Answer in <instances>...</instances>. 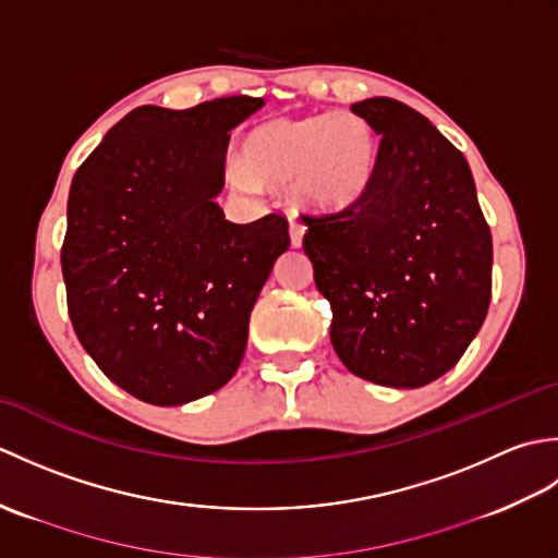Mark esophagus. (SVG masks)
<instances>
[{"mask_svg":"<svg viewBox=\"0 0 558 558\" xmlns=\"http://www.w3.org/2000/svg\"><path fill=\"white\" fill-rule=\"evenodd\" d=\"M304 232H306L304 222L298 216H290V242H292V246H302Z\"/></svg>","mask_w":558,"mask_h":558,"instance_id":"1","label":"esophagus"}]
</instances>
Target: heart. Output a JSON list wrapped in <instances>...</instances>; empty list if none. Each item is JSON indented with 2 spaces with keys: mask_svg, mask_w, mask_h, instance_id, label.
Here are the masks:
<instances>
[{
  "mask_svg": "<svg viewBox=\"0 0 558 558\" xmlns=\"http://www.w3.org/2000/svg\"><path fill=\"white\" fill-rule=\"evenodd\" d=\"M376 144L360 117L318 112L256 126L242 160L230 162L240 186L290 182L294 198L316 210H345L372 182Z\"/></svg>",
  "mask_w": 558,
  "mask_h": 558,
  "instance_id": "1",
  "label": "heart"
}]
</instances>
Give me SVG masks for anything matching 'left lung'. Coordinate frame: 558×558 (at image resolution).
<instances>
[{
	"mask_svg": "<svg viewBox=\"0 0 558 558\" xmlns=\"http://www.w3.org/2000/svg\"><path fill=\"white\" fill-rule=\"evenodd\" d=\"M381 136L372 182L333 216H304V252L348 369L420 388L456 366L492 300V232L465 156L393 98L352 105Z\"/></svg>",
	"mask_w": 558,
	"mask_h": 558,
	"instance_id": "obj_1",
	"label": "left lung"
}]
</instances>
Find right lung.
<instances>
[{
	"mask_svg": "<svg viewBox=\"0 0 558 558\" xmlns=\"http://www.w3.org/2000/svg\"><path fill=\"white\" fill-rule=\"evenodd\" d=\"M260 108L248 96L144 105L71 182L69 318L100 372L150 405H184L230 381L258 292L290 246L282 216L236 225L216 204L230 132Z\"/></svg>",
	"mask_w": 558,
	"mask_h": 558,
	"instance_id": "obj_1",
	"label": "right lung"
}]
</instances>
